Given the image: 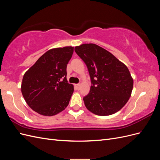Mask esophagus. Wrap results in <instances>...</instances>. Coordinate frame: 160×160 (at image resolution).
<instances>
[{"label":"esophagus","mask_w":160,"mask_h":160,"mask_svg":"<svg viewBox=\"0 0 160 160\" xmlns=\"http://www.w3.org/2000/svg\"><path fill=\"white\" fill-rule=\"evenodd\" d=\"M75 87L77 89H79V87H80V84H75Z\"/></svg>","instance_id":"esophagus-1"}]
</instances>
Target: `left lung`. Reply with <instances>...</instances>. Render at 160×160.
Returning <instances> with one entry per match:
<instances>
[{"instance_id":"1","label":"left lung","mask_w":160,"mask_h":160,"mask_svg":"<svg viewBox=\"0 0 160 160\" xmlns=\"http://www.w3.org/2000/svg\"><path fill=\"white\" fill-rule=\"evenodd\" d=\"M75 51L88 67L93 84L83 98L86 108L101 116L118 112L127 103L133 87L127 66L110 52L93 43L76 46Z\"/></svg>"}]
</instances>
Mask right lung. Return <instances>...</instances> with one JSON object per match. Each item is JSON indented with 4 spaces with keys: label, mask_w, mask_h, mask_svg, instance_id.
I'll list each match as a JSON object with an SVG mask.
<instances>
[{
    "label": "right lung",
    "mask_w": 160,
    "mask_h": 160,
    "mask_svg": "<svg viewBox=\"0 0 160 160\" xmlns=\"http://www.w3.org/2000/svg\"><path fill=\"white\" fill-rule=\"evenodd\" d=\"M73 51L71 46L51 49L24 75L22 96L28 105L38 114L55 115L68 106L74 87L67 83V65Z\"/></svg>",
    "instance_id": "right-lung-1"
}]
</instances>
